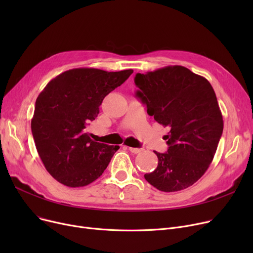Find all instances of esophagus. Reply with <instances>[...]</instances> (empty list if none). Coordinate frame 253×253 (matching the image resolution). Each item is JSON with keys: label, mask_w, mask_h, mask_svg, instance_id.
I'll return each instance as SVG.
<instances>
[{"label": "esophagus", "mask_w": 253, "mask_h": 253, "mask_svg": "<svg viewBox=\"0 0 253 253\" xmlns=\"http://www.w3.org/2000/svg\"><path fill=\"white\" fill-rule=\"evenodd\" d=\"M128 149L132 154H139L142 152V149H137V148H128Z\"/></svg>", "instance_id": "1"}]
</instances>
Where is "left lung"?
I'll list each match as a JSON object with an SVG mask.
<instances>
[{
	"mask_svg": "<svg viewBox=\"0 0 253 253\" xmlns=\"http://www.w3.org/2000/svg\"><path fill=\"white\" fill-rule=\"evenodd\" d=\"M136 92L148 114L169 127L167 153L156 151L158 166L144 178L159 191L178 192L200 179L213 160L223 120L208 80L181 65L136 74Z\"/></svg>",
	"mask_w": 253,
	"mask_h": 253,
	"instance_id": "1",
	"label": "left lung"
}]
</instances>
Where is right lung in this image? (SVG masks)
Instances as JSON below:
<instances>
[{"label":"right lung","mask_w":253,"mask_h":253,"mask_svg":"<svg viewBox=\"0 0 253 253\" xmlns=\"http://www.w3.org/2000/svg\"><path fill=\"white\" fill-rule=\"evenodd\" d=\"M132 73L73 69L52 79L40 93L32 132L46 170L58 182L85 187L108 167L120 147L92 140L86 127L98 116L103 98Z\"/></svg>","instance_id":"obj_1"}]
</instances>
